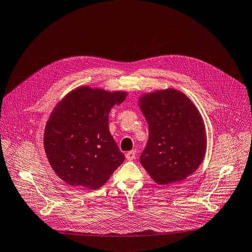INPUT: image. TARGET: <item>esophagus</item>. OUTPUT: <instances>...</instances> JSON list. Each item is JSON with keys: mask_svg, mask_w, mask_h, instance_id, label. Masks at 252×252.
I'll return each mask as SVG.
<instances>
[{"mask_svg": "<svg viewBox=\"0 0 252 252\" xmlns=\"http://www.w3.org/2000/svg\"><path fill=\"white\" fill-rule=\"evenodd\" d=\"M136 157V151L135 150H132V151H129V152L126 154V159L128 161H131V160H134Z\"/></svg>", "mask_w": 252, "mask_h": 252, "instance_id": "esophagus-1", "label": "esophagus"}]
</instances>
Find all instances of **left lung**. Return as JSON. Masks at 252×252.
Segmentation results:
<instances>
[{
    "instance_id": "left-lung-1",
    "label": "left lung",
    "mask_w": 252,
    "mask_h": 252,
    "mask_svg": "<svg viewBox=\"0 0 252 252\" xmlns=\"http://www.w3.org/2000/svg\"><path fill=\"white\" fill-rule=\"evenodd\" d=\"M137 103L149 125L140 163L159 185L187 179L203 162L207 150L205 123L197 107L174 88L145 93Z\"/></svg>"
}]
</instances>
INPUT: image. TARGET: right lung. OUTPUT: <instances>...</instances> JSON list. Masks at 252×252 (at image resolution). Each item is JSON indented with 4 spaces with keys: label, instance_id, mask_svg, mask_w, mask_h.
<instances>
[{
    "label": "right lung",
    "instance_id": "right-lung-1",
    "mask_svg": "<svg viewBox=\"0 0 252 252\" xmlns=\"http://www.w3.org/2000/svg\"><path fill=\"white\" fill-rule=\"evenodd\" d=\"M127 95L83 86L57 103L45 125L43 144L50 166L65 183L96 190L123 163L125 156L109 132L108 115Z\"/></svg>",
    "mask_w": 252,
    "mask_h": 252
}]
</instances>
